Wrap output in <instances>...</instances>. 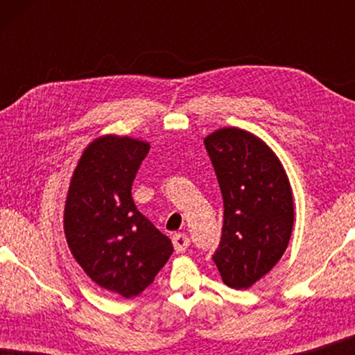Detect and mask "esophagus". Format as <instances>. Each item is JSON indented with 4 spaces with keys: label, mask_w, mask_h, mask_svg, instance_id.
I'll list each match as a JSON object with an SVG mask.
<instances>
[{
    "label": "esophagus",
    "mask_w": 355,
    "mask_h": 355,
    "mask_svg": "<svg viewBox=\"0 0 355 355\" xmlns=\"http://www.w3.org/2000/svg\"><path fill=\"white\" fill-rule=\"evenodd\" d=\"M173 245H174V250H176L178 254H182V252L189 247V237L186 234H182V232H179V234H174L173 236Z\"/></svg>",
    "instance_id": "34e87169"
}]
</instances>
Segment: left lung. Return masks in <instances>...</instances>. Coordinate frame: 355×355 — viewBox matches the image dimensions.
I'll return each mask as SVG.
<instances>
[{"instance_id": "obj_1", "label": "left lung", "mask_w": 355, "mask_h": 355, "mask_svg": "<svg viewBox=\"0 0 355 355\" xmlns=\"http://www.w3.org/2000/svg\"><path fill=\"white\" fill-rule=\"evenodd\" d=\"M220 184L225 220L213 254L223 283L250 288L278 263L294 225L289 179L263 140L223 128L203 140Z\"/></svg>"}]
</instances>
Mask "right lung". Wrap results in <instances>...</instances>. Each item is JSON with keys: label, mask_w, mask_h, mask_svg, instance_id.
I'll return each instance as SVG.
<instances>
[{"label": "right lung", "mask_w": 355, "mask_h": 355, "mask_svg": "<svg viewBox=\"0 0 355 355\" xmlns=\"http://www.w3.org/2000/svg\"><path fill=\"white\" fill-rule=\"evenodd\" d=\"M150 145L103 135L77 163L64 207L71 254L100 288L129 299L153 283L173 254L168 236L137 210L132 182Z\"/></svg>", "instance_id": "right-lung-1"}]
</instances>
